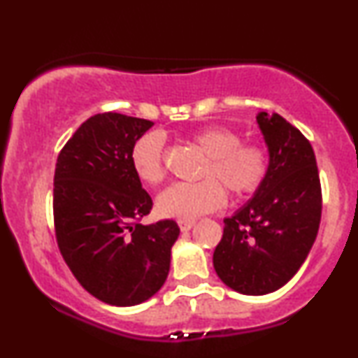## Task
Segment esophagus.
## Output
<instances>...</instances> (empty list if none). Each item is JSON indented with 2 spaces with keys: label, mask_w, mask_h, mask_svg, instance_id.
<instances>
[{
  "label": "esophagus",
  "mask_w": 358,
  "mask_h": 358,
  "mask_svg": "<svg viewBox=\"0 0 358 358\" xmlns=\"http://www.w3.org/2000/svg\"><path fill=\"white\" fill-rule=\"evenodd\" d=\"M195 224H196V222L193 219H180L178 220V225H180V229H182V231H190V229Z\"/></svg>",
  "instance_id": "1"
}]
</instances>
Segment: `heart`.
<instances>
[{
  "mask_svg": "<svg viewBox=\"0 0 358 358\" xmlns=\"http://www.w3.org/2000/svg\"><path fill=\"white\" fill-rule=\"evenodd\" d=\"M193 143L208 156L203 166L207 178L195 183H173L159 193L156 207L162 215L195 219L219 210L225 203V190L217 178L234 195H248L264 180L268 171L264 146L241 143L239 134L227 127H205L193 134ZM131 163L141 182H162L165 178V141L162 134L148 133L139 138L131 151Z\"/></svg>",
  "mask_w": 358,
  "mask_h": 358,
  "instance_id": "1",
  "label": "heart"
}]
</instances>
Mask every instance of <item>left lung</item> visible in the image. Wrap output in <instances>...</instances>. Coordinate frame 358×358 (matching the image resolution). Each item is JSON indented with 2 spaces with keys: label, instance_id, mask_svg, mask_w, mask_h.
<instances>
[{
  "label": "left lung",
  "instance_id": "left-lung-1",
  "mask_svg": "<svg viewBox=\"0 0 358 358\" xmlns=\"http://www.w3.org/2000/svg\"><path fill=\"white\" fill-rule=\"evenodd\" d=\"M256 121L268 146V171L249 202L224 219V236L213 250L217 276L249 296L273 293L298 273L322 219L310 141L276 113H259Z\"/></svg>",
  "mask_w": 358,
  "mask_h": 358
}]
</instances>
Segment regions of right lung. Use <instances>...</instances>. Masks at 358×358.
<instances>
[{"label":"right lung","instance_id":"obj_1","mask_svg":"<svg viewBox=\"0 0 358 358\" xmlns=\"http://www.w3.org/2000/svg\"><path fill=\"white\" fill-rule=\"evenodd\" d=\"M153 122L104 113L89 117L57 158L53 220L65 262L92 296L134 306L165 285L175 220L143 225L153 200L131 163L134 143Z\"/></svg>","mask_w":358,"mask_h":358}]
</instances>
